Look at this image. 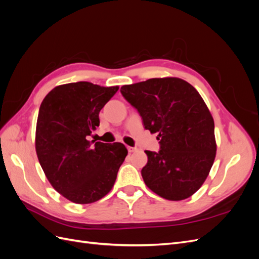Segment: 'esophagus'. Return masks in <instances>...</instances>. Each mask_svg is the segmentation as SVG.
<instances>
[{
  "label": "esophagus",
  "instance_id": "obj_1",
  "mask_svg": "<svg viewBox=\"0 0 259 259\" xmlns=\"http://www.w3.org/2000/svg\"><path fill=\"white\" fill-rule=\"evenodd\" d=\"M127 150H128V152H130V153H132V152H135V151H137V148L128 146V147H127Z\"/></svg>",
  "mask_w": 259,
  "mask_h": 259
}]
</instances>
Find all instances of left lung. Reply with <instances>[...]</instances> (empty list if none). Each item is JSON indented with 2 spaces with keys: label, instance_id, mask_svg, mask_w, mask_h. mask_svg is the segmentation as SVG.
I'll list each match as a JSON object with an SVG mask.
<instances>
[{
  "label": "left lung",
  "instance_id": "left-lung-1",
  "mask_svg": "<svg viewBox=\"0 0 259 259\" xmlns=\"http://www.w3.org/2000/svg\"><path fill=\"white\" fill-rule=\"evenodd\" d=\"M121 93L158 133L161 150H146L147 187L169 201L191 197L204 184L216 156L214 119L199 92L179 77H154L123 85Z\"/></svg>",
  "mask_w": 259,
  "mask_h": 259
}]
</instances>
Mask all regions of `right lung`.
Wrapping results in <instances>:
<instances>
[{"label": "right lung", "instance_id": "right-lung-1", "mask_svg": "<svg viewBox=\"0 0 259 259\" xmlns=\"http://www.w3.org/2000/svg\"><path fill=\"white\" fill-rule=\"evenodd\" d=\"M119 90L90 82L58 85L43 99L35 128V151L50 184L67 200L89 204L111 191L127 155L121 143L89 140L99 112Z\"/></svg>", "mask_w": 259, "mask_h": 259}]
</instances>
